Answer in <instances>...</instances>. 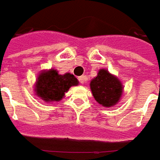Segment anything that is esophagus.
<instances>
[{"label": "esophagus", "instance_id": "34e87169", "mask_svg": "<svg viewBox=\"0 0 160 160\" xmlns=\"http://www.w3.org/2000/svg\"><path fill=\"white\" fill-rule=\"evenodd\" d=\"M78 80H79L80 84H84V82H85V80H86V76H79V77H78Z\"/></svg>", "mask_w": 160, "mask_h": 160}]
</instances>
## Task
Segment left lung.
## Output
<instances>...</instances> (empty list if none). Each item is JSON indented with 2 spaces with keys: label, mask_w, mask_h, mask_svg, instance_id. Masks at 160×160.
<instances>
[{
  "label": "left lung",
  "mask_w": 160,
  "mask_h": 160,
  "mask_svg": "<svg viewBox=\"0 0 160 160\" xmlns=\"http://www.w3.org/2000/svg\"><path fill=\"white\" fill-rule=\"evenodd\" d=\"M95 101L104 107H112L120 101L123 92L122 82L106 69H100L90 83Z\"/></svg>",
  "instance_id": "1"
}]
</instances>
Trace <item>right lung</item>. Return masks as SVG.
I'll use <instances>...</instances> for the list:
<instances>
[{"label": "right lung", "mask_w": 160, "mask_h": 160, "mask_svg": "<svg viewBox=\"0 0 160 160\" xmlns=\"http://www.w3.org/2000/svg\"><path fill=\"white\" fill-rule=\"evenodd\" d=\"M78 84V80L74 75L66 73L59 75L55 69L42 71L37 79L35 92L45 102H58L65 96V92L71 86Z\"/></svg>", "instance_id": "add662e5"}]
</instances>
